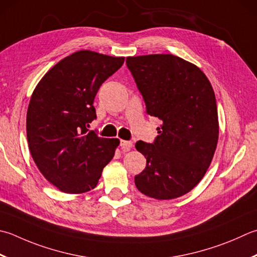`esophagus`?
Segmentation results:
<instances>
[{
  "label": "esophagus",
  "mask_w": 257,
  "mask_h": 257,
  "mask_svg": "<svg viewBox=\"0 0 257 257\" xmlns=\"http://www.w3.org/2000/svg\"><path fill=\"white\" fill-rule=\"evenodd\" d=\"M133 142H128V140H121V142H120V147H121L123 152H129V150L133 148Z\"/></svg>",
  "instance_id": "34e87169"
}]
</instances>
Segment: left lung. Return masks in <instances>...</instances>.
<instances>
[{
	"label": "left lung",
	"instance_id": "8db88e82",
	"mask_svg": "<svg viewBox=\"0 0 257 257\" xmlns=\"http://www.w3.org/2000/svg\"><path fill=\"white\" fill-rule=\"evenodd\" d=\"M125 63L147 113L163 122L153 144H136L147 159L135 176L136 187L156 199L180 197L202 180L217 146L212 84L198 67L173 54L128 57Z\"/></svg>",
	"mask_w": 257,
	"mask_h": 257
}]
</instances>
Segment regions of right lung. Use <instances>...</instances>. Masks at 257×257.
<instances>
[{
  "mask_svg": "<svg viewBox=\"0 0 257 257\" xmlns=\"http://www.w3.org/2000/svg\"><path fill=\"white\" fill-rule=\"evenodd\" d=\"M123 62V57L81 50L50 69L34 89L27 113L29 149L41 174L63 193L93 189L113 158L119 139L88 128L97 118L100 85Z\"/></svg>",
  "mask_w": 257,
  "mask_h": 257,
  "instance_id": "1",
  "label": "right lung"
}]
</instances>
